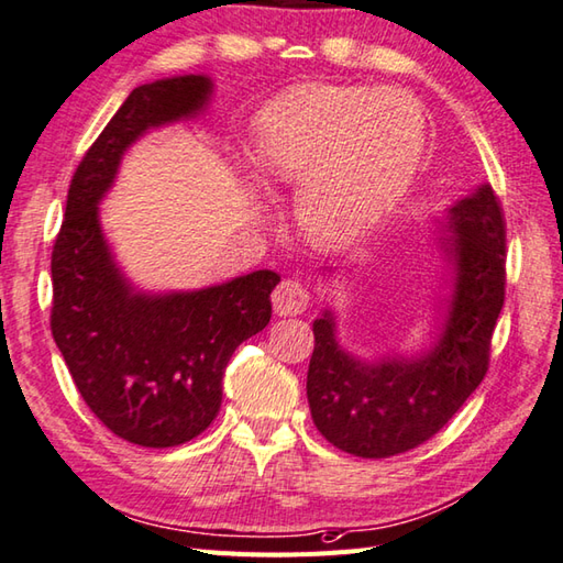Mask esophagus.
<instances>
[{
	"label": "esophagus",
	"mask_w": 563,
	"mask_h": 563,
	"mask_svg": "<svg viewBox=\"0 0 563 563\" xmlns=\"http://www.w3.org/2000/svg\"><path fill=\"white\" fill-rule=\"evenodd\" d=\"M309 301L311 296L306 291V286L294 279L282 282L272 294V303L277 316H301L306 309H309Z\"/></svg>",
	"instance_id": "1"
}]
</instances>
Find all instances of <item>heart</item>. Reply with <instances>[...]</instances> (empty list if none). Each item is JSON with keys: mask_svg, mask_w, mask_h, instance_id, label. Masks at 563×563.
I'll return each instance as SVG.
<instances>
[{"mask_svg": "<svg viewBox=\"0 0 563 563\" xmlns=\"http://www.w3.org/2000/svg\"><path fill=\"white\" fill-rule=\"evenodd\" d=\"M423 140L421 108L405 92L303 85L260 112L250 158L264 186L296 190L306 242L343 252L405 198Z\"/></svg>", "mask_w": 563, "mask_h": 563, "instance_id": "obj_1", "label": "heart"}]
</instances>
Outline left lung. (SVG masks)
<instances>
[{
    "label": "left lung",
    "mask_w": 563,
    "mask_h": 563,
    "mask_svg": "<svg viewBox=\"0 0 563 563\" xmlns=\"http://www.w3.org/2000/svg\"><path fill=\"white\" fill-rule=\"evenodd\" d=\"M433 225L441 232L433 242L446 262L449 296L429 345L363 357L338 341L331 306L313 321L306 377L313 423L335 449L360 459H389L429 441L487 373L505 301V220L490 184L455 200Z\"/></svg>",
    "instance_id": "obj_1"
}]
</instances>
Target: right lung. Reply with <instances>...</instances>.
Returning <instances> with one entry per match:
<instances>
[{"instance_id": "1", "label": "right lung", "mask_w": 563, "mask_h": 563, "mask_svg": "<svg viewBox=\"0 0 563 563\" xmlns=\"http://www.w3.org/2000/svg\"><path fill=\"white\" fill-rule=\"evenodd\" d=\"M213 90L200 73L134 88L82 156L53 245V341L95 417L144 449H172L210 427L230 357L269 323V294L282 282L257 269L203 289L146 291L102 232L100 203L130 146L198 120Z\"/></svg>"}]
</instances>
